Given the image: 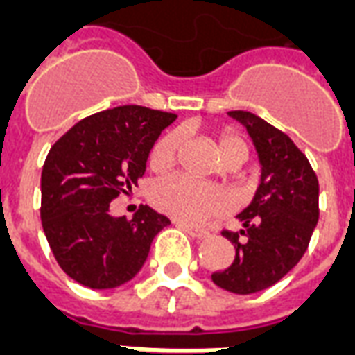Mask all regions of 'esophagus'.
<instances>
[{
    "instance_id": "1",
    "label": "esophagus",
    "mask_w": 355,
    "mask_h": 355,
    "mask_svg": "<svg viewBox=\"0 0 355 355\" xmlns=\"http://www.w3.org/2000/svg\"><path fill=\"white\" fill-rule=\"evenodd\" d=\"M177 225L196 238H205L210 234V231H208V229H201V227H197V225H189V223H184V221H177Z\"/></svg>"
}]
</instances>
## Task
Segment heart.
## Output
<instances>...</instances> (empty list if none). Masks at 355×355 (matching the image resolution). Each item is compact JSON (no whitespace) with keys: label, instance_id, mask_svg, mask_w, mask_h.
<instances>
[{"label":"heart","instance_id":"obj_1","mask_svg":"<svg viewBox=\"0 0 355 355\" xmlns=\"http://www.w3.org/2000/svg\"><path fill=\"white\" fill-rule=\"evenodd\" d=\"M218 153L227 166H240L250 156V143L236 128H221L216 134ZM182 147V134L169 130L154 143L148 164L156 171L175 166ZM150 201L162 212L182 221H202L225 214L231 207L221 188L191 178L188 175H169L156 180L150 188Z\"/></svg>","mask_w":355,"mask_h":355}]
</instances>
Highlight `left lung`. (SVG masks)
Segmentation results:
<instances>
[{"label": "left lung", "mask_w": 355, "mask_h": 355, "mask_svg": "<svg viewBox=\"0 0 355 355\" xmlns=\"http://www.w3.org/2000/svg\"><path fill=\"white\" fill-rule=\"evenodd\" d=\"M245 124L262 164L253 201L238 218L240 232L223 229L236 255L212 281L234 294H253L283 279L309 248L318 223V178L291 137L251 112H229Z\"/></svg>", "instance_id": "8db88e82"}]
</instances>
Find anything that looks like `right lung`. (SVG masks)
Returning <instances> with one entry per match:
<instances>
[{"label": "right lung", "instance_id": "1", "mask_svg": "<svg viewBox=\"0 0 355 355\" xmlns=\"http://www.w3.org/2000/svg\"><path fill=\"white\" fill-rule=\"evenodd\" d=\"M177 119L145 105H119L81 119L53 143L40 177V218L63 272L89 288H115L145 264L171 221L147 205L132 220L110 202L143 177L150 148Z\"/></svg>", "mask_w": 355, "mask_h": 355}]
</instances>
